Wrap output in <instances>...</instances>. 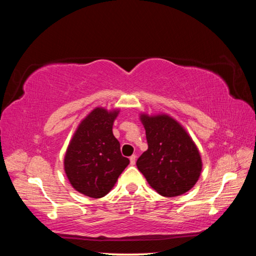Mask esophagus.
Wrapping results in <instances>:
<instances>
[{
	"label": "esophagus",
	"instance_id": "esophagus-1",
	"mask_svg": "<svg viewBox=\"0 0 256 256\" xmlns=\"http://www.w3.org/2000/svg\"><path fill=\"white\" fill-rule=\"evenodd\" d=\"M136 154H132L131 157H130V162H131V164H136Z\"/></svg>",
	"mask_w": 256,
	"mask_h": 256
}]
</instances>
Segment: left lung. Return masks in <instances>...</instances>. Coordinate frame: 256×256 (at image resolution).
<instances>
[{
	"instance_id": "obj_1",
	"label": "left lung",
	"mask_w": 256,
	"mask_h": 256,
	"mask_svg": "<svg viewBox=\"0 0 256 256\" xmlns=\"http://www.w3.org/2000/svg\"><path fill=\"white\" fill-rule=\"evenodd\" d=\"M148 150L136 160L138 170L162 196L174 198L193 188L202 170L196 146L185 130L167 115H141Z\"/></svg>"
}]
</instances>
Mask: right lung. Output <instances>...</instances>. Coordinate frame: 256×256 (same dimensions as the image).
Masks as SVG:
<instances>
[{
    "mask_svg": "<svg viewBox=\"0 0 256 256\" xmlns=\"http://www.w3.org/2000/svg\"><path fill=\"white\" fill-rule=\"evenodd\" d=\"M118 114L96 108L82 120L68 148L66 176L73 188L86 196H105L130 164L112 131Z\"/></svg>",
    "mask_w": 256,
    "mask_h": 256,
    "instance_id": "obj_1",
    "label": "right lung"
}]
</instances>
